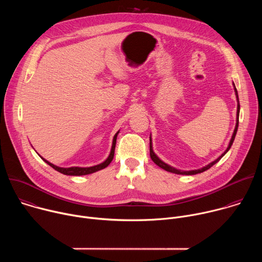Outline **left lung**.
I'll return each mask as SVG.
<instances>
[{"label": "left lung", "instance_id": "obj_1", "mask_svg": "<svg viewBox=\"0 0 262 262\" xmlns=\"http://www.w3.org/2000/svg\"><path fill=\"white\" fill-rule=\"evenodd\" d=\"M233 87H234V92H235V96H236V100H237V112H236V124H235V128H234V132H233V135L231 137V140L229 142V145L227 147V149L225 151H224V154H222L216 160H214L213 162L209 163L208 165H206L205 167H202L201 169H197V170H191V171H182V170H178V169H175L174 167H171L170 165L164 163L161 159H159V157L154 152V149H152V141H151V137H150V158L151 160L155 162V164H157L159 167H161L162 169L168 171V172H171V173H175V174H180V175H195V174H198V173H202L206 170H208L210 167H212L214 164H216L224 156H225L229 149L231 148V145L233 144V141L235 139V136H236V133H237V128H238V117H239V100H238V94H237V90L235 88V85L233 83Z\"/></svg>", "mask_w": 262, "mask_h": 262}]
</instances>
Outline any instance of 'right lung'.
<instances>
[{
  "label": "right lung",
  "instance_id": "1",
  "mask_svg": "<svg viewBox=\"0 0 262 262\" xmlns=\"http://www.w3.org/2000/svg\"><path fill=\"white\" fill-rule=\"evenodd\" d=\"M119 132H117L113 138V143H112V148H111V152H110V156L107 157V159L99 164V165H96V166H93V167H70V168H61V167H58L50 162H48L47 160H45L43 158H41L48 165H50L52 168H54L55 170H57L58 172L64 174V175H70V176H82V175H87V174H91V173H94L96 171H99L101 169H104L105 167H107L110 165V163L113 161V158H114V152H115V146H116V140H117V136H118Z\"/></svg>",
  "mask_w": 262,
  "mask_h": 262
}]
</instances>
